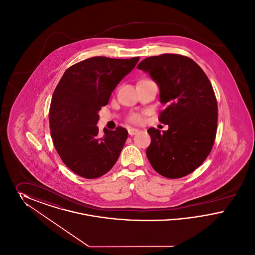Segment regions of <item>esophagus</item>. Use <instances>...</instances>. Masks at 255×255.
<instances>
[{
  "instance_id": "esophagus-1",
  "label": "esophagus",
  "mask_w": 255,
  "mask_h": 255,
  "mask_svg": "<svg viewBox=\"0 0 255 255\" xmlns=\"http://www.w3.org/2000/svg\"><path fill=\"white\" fill-rule=\"evenodd\" d=\"M138 132H139V130H138V129H136V128H129V129H128V133H129L130 135L136 134Z\"/></svg>"
}]
</instances>
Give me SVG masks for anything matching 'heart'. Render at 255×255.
I'll list each match as a JSON object with an SVG mask.
<instances>
[{"instance_id":"b5f03b06","label":"heart","mask_w":255,"mask_h":255,"mask_svg":"<svg viewBox=\"0 0 255 255\" xmlns=\"http://www.w3.org/2000/svg\"><path fill=\"white\" fill-rule=\"evenodd\" d=\"M129 122H132V123H140V122H142V117H141V115H139V114H136V113H134V114H132L130 117H129Z\"/></svg>"}]
</instances>
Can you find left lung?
Segmentation results:
<instances>
[{
	"instance_id": "8db88e82",
	"label": "left lung",
	"mask_w": 255,
	"mask_h": 255,
	"mask_svg": "<svg viewBox=\"0 0 255 255\" xmlns=\"http://www.w3.org/2000/svg\"><path fill=\"white\" fill-rule=\"evenodd\" d=\"M137 69L149 73L165 105L158 121L167 131L149 128L146 156L152 167L169 179L197 169L214 143L218 106L212 85L201 67L188 57L165 53L141 61Z\"/></svg>"
}]
</instances>
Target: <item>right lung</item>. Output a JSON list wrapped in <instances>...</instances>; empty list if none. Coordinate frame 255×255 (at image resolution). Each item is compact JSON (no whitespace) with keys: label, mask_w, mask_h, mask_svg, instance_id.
Returning a JSON list of instances; mask_svg holds the SVG:
<instances>
[{"label":"right lung","mask_w":255,"mask_h":255,"mask_svg":"<svg viewBox=\"0 0 255 255\" xmlns=\"http://www.w3.org/2000/svg\"><path fill=\"white\" fill-rule=\"evenodd\" d=\"M138 60L92 57L70 67L56 86L49 109L51 138L63 162L80 177H101L120 157L128 131L104 128L99 135L98 112Z\"/></svg>","instance_id":"1"}]
</instances>
